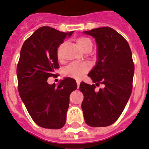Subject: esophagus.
<instances>
[{"instance_id": "34e87169", "label": "esophagus", "mask_w": 149, "mask_h": 149, "mask_svg": "<svg viewBox=\"0 0 149 149\" xmlns=\"http://www.w3.org/2000/svg\"><path fill=\"white\" fill-rule=\"evenodd\" d=\"M76 84H77V88H79V85H80V81H79V80H76Z\"/></svg>"}]
</instances>
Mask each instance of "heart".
<instances>
[{
    "label": "heart",
    "instance_id": "1",
    "mask_svg": "<svg viewBox=\"0 0 149 149\" xmlns=\"http://www.w3.org/2000/svg\"><path fill=\"white\" fill-rule=\"evenodd\" d=\"M76 44L80 49L84 51L86 49H92L93 43L87 37H79L76 39ZM91 66L88 62H72L64 70L65 76L74 79H80L90 70Z\"/></svg>",
    "mask_w": 149,
    "mask_h": 149
}]
</instances>
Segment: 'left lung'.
Segmentation results:
<instances>
[{
  "instance_id": "1",
  "label": "left lung",
  "mask_w": 149,
  "mask_h": 149,
  "mask_svg": "<svg viewBox=\"0 0 149 149\" xmlns=\"http://www.w3.org/2000/svg\"><path fill=\"white\" fill-rule=\"evenodd\" d=\"M97 44V62L88 76L93 84L81 82L84 121L91 127L114 123L123 113L132 91L134 64L128 41L109 26L84 31ZM100 84L104 88L95 91Z\"/></svg>"
}]
</instances>
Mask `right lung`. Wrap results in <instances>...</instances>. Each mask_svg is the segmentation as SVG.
<instances>
[{"instance_id": "right-lung-1", "label": "right lung", "mask_w": 149, "mask_h": 149, "mask_svg": "<svg viewBox=\"0 0 149 149\" xmlns=\"http://www.w3.org/2000/svg\"><path fill=\"white\" fill-rule=\"evenodd\" d=\"M73 33L41 26L21 47L17 65L18 92L33 121L42 128L59 129L65 125L70 95L77 89L72 78H65L57 87L47 83L59 68L58 47Z\"/></svg>"}]
</instances>
